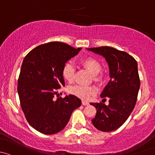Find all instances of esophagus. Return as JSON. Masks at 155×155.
Returning <instances> with one entry per match:
<instances>
[{
  "mask_svg": "<svg viewBox=\"0 0 155 155\" xmlns=\"http://www.w3.org/2000/svg\"><path fill=\"white\" fill-rule=\"evenodd\" d=\"M82 104L83 105H89V102L87 101H82Z\"/></svg>",
  "mask_w": 155,
  "mask_h": 155,
  "instance_id": "1",
  "label": "esophagus"
}]
</instances>
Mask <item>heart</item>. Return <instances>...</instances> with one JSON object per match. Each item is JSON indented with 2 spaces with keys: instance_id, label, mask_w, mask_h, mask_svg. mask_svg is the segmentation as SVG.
Masks as SVG:
<instances>
[{
  "instance_id": "obj_1",
  "label": "heart",
  "mask_w": 155,
  "mask_h": 155,
  "mask_svg": "<svg viewBox=\"0 0 155 155\" xmlns=\"http://www.w3.org/2000/svg\"><path fill=\"white\" fill-rule=\"evenodd\" d=\"M81 66H84L92 75L94 81L98 84H101L103 81V76L100 74L101 70V65L96 59L93 57H87L81 61ZM74 74V67L71 62H66L63 67L62 75L67 82H72ZM68 92L82 99H89L91 96L95 95L96 90L94 87L88 86L74 85L70 87L68 89Z\"/></svg>"
}]
</instances>
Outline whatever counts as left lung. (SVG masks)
I'll return each mask as SVG.
<instances>
[{"label":"left lung","mask_w":155,"mask_h":155,"mask_svg":"<svg viewBox=\"0 0 155 155\" xmlns=\"http://www.w3.org/2000/svg\"><path fill=\"white\" fill-rule=\"evenodd\" d=\"M87 49L105 59L110 78L100 95L104 101L109 99V104L90 103L97 110L92 125L101 131H112L125 123L136 104L140 87L137 63L127 53L114 48Z\"/></svg>","instance_id":"8db88e82"}]
</instances>
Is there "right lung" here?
Listing matches in <instances>:
<instances>
[{
	"label": "right lung",
	"instance_id": "add662e5",
	"mask_svg": "<svg viewBox=\"0 0 155 155\" xmlns=\"http://www.w3.org/2000/svg\"><path fill=\"white\" fill-rule=\"evenodd\" d=\"M81 49L52 42L35 48L24 59L18 93L28 123L38 131L45 134L60 132L81 105V100L74 95L54 99L57 89L65 87L63 66Z\"/></svg>",
	"mask_w": 155,
	"mask_h": 155
}]
</instances>
